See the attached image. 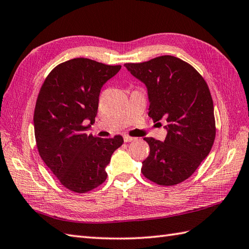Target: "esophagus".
<instances>
[{
    "label": "esophagus",
    "instance_id": "esophagus-1",
    "mask_svg": "<svg viewBox=\"0 0 249 249\" xmlns=\"http://www.w3.org/2000/svg\"><path fill=\"white\" fill-rule=\"evenodd\" d=\"M123 138H124L125 142H130V141H134L135 140V138H133V137H130L128 135H124Z\"/></svg>",
    "mask_w": 249,
    "mask_h": 249
}]
</instances>
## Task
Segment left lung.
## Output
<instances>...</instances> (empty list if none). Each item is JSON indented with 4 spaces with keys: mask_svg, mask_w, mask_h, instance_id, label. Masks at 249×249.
Returning <instances> with one entry per match:
<instances>
[{
    "mask_svg": "<svg viewBox=\"0 0 249 249\" xmlns=\"http://www.w3.org/2000/svg\"><path fill=\"white\" fill-rule=\"evenodd\" d=\"M124 66L146 87L150 118L160 125L161 120L167 122L165 141L144 138L150 155L141 172L163 186L185 181L214 143V106L208 84L192 65L172 55Z\"/></svg>",
    "mask_w": 249,
    "mask_h": 249,
    "instance_id": "obj_1",
    "label": "left lung"
}]
</instances>
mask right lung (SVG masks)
<instances>
[{"mask_svg":"<svg viewBox=\"0 0 249 249\" xmlns=\"http://www.w3.org/2000/svg\"><path fill=\"white\" fill-rule=\"evenodd\" d=\"M121 65L77 57L57 65L46 78L34 111L36 145L41 160L60 183L83 194L103 184L111 155L122 136L88 135L97 114L99 93Z\"/></svg>","mask_w":249,"mask_h":249,"instance_id":"right-lung-1","label":"right lung"}]
</instances>
